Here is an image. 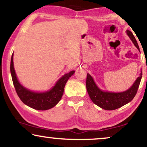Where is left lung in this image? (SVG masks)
Returning a JSON list of instances; mask_svg holds the SVG:
<instances>
[{"instance_id":"obj_1","label":"left lung","mask_w":147,"mask_h":147,"mask_svg":"<svg viewBox=\"0 0 147 147\" xmlns=\"http://www.w3.org/2000/svg\"><path fill=\"white\" fill-rule=\"evenodd\" d=\"M127 34L137 49L139 50L138 42L136 40L132 32L129 30H127ZM142 73L140 77L137 78L135 83L129 90L121 93H112L101 91L96 86L92 77L87 74L86 79V88L89 96L95 105L100 107L105 110L111 111L115 110L119 108L123 107L133 100L138 91L139 85H140Z\"/></svg>"}]
</instances>
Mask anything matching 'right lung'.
Listing matches in <instances>:
<instances>
[{"mask_svg": "<svg viewBox=\"0 0 147 147\" xmlns=\"http://www.w3.org/2000/svg\"><path fill=\"white\" fill-rule=\"evenodd\" d=\"M13 53L11 60V74L13 83L15 89L20 100L23 103L28 107L39 111H45L55 107L60 102L62 98L64 90V87L68 79L75 73L72 70L69 73L66 74L57 81L56 84L51 90L45 93L32 92L27 89L24 88L17 79L16 72H15L13 62Z\"/></svg>", "mask_w": 147, "mask_h": 147, "instance_id": "add662e5", "label": "right lung"}]
</instances>
